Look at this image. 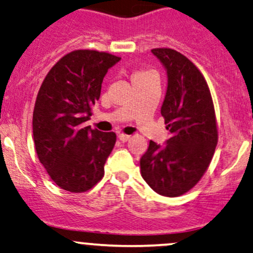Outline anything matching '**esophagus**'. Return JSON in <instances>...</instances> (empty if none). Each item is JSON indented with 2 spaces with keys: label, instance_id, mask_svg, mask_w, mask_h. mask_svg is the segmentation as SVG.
<instances>
[{
  "label": "esophagus",
  "instance_id": "34e87169",
  "mask_svg": "<svg viewBox=\"0 0 253 253\" xmlns=\"http://www.w3.org/2000/svg\"><path fill=\"white\" fill-rule=\"evenodd\" d=\"M129 138H131V135L128 134H125V133L119 134V139L121 140V142H127V140H129Z\"/></svg>",
  "mask_w": 253,
  "mask_h": 253
}]
</instances>
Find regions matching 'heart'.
I'll list each match as a JSON object with an SVG mask.
<instances>
[{
	"mask_svg": "<svg viewBox=\"0 0 253 253\" xmlns=\"http://www.w3.org/2000/svg\"><path fill=\"white\" fill-rule=\"evenodd\" d=\"M147 74H150V71H147V70H138V71H135L133 75H132V79L139 78V76L147 75Z\"/></svg>",
	"mask_w": 253,
	"mask_h": 253,
	"instance_id": "b5f03b06",
	"label": "heart"
}]
</instances>
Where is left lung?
Here are the masks:
<instances>
[{"label": "left lung", "instance_id": "8db88e82", "mask_svg": "<svg viewBox=\"0 0 253 253\" xmlns=\"http://www.w3.org/2000/svg\"><path fill=\"white\" fill-rule=\"evenodd\" d=\"M151 52L167 70L161 115L171 138L165 147L150 140L140 172L154 191L175 198L195 187L209 169L218 142L217 119L209 84L195 64L172 48Z\"/></svg>", "mask_w": 253, "mask_h": 253}]
</instances>
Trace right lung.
<instances>
[{
    "label": "right lung",
    "mask_w": 253,
    "mask_h": 253,
    "mask_svg": "<svg viewBox=\"0 0 253 253\" xmlns=\"http://www.w3.org/2000/svg\"><path fill=\"white\" fill-rule=\"evenodd\" d=\"M121 59L108 52L76 49L60 58L42 82L33 114L39 160L64 190L84 193L104 175L114 132L84 127L100 97L108 69Z\"/></svg>",
    "instance_id": "right-lung-1"
}]
</instances>
